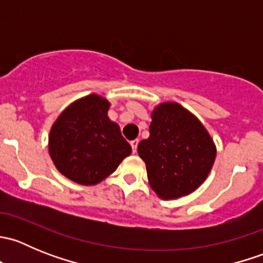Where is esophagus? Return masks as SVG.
Masks as SVG:
<instances>
[{
	"label": "esophagus",
	"instance_id": "34e87169",
	"mask_svg": "<svg viewBox=\"0 0 263 263\" xmlns=\"http://www.w3.org/2000/svg\"><path fill=\"white\" fill-rule=\"evenodd\" d=\"M129 144H131L132 151H134V153H136V150H137V145H139V140H132V141L129 142Z\"/></svg>",
	"mask_w": 263,
	"mask_h": 263
}]
</instances>
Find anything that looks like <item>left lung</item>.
I'll list each match as a JSON object with an SVG mask.
<instances>
[{
    "label": "left lung",
    "instance_id": "1",
    "mask_svg": "<svg viewBox=\"0 0 263 263\" xmlns=\"http://www.w3.org/2000/svg\"><path fill=\"white\" fill-rule=\"evenodd\" d=\"M150 136L137 146L150 187L163 200L197 190L214 165L216 147L203 127L178 103L159 104L151 113Z\"/></svg>",
    "mask_w": 263,
    "mask_h": 263
}]
</instances>
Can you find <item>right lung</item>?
Instances as JSON below:
<instances>
[{
	"label": "right lung",
	"instance_id": "1",
	"mask_svg": "<svg viewBox=\"0 0 263 263\" xmlns=\"http://www.w3.org/2000/svg\"><path fill=\"white\" fill-rule=\"evenodd\" d=\"M109 102L98 94L68 105L49 134V155L61 174L84 185L102 182L131 154L119 126L108 118Z\"/></svg>",
	"mask_w": 263,
	"mask_h": 263
}]
</instances>
